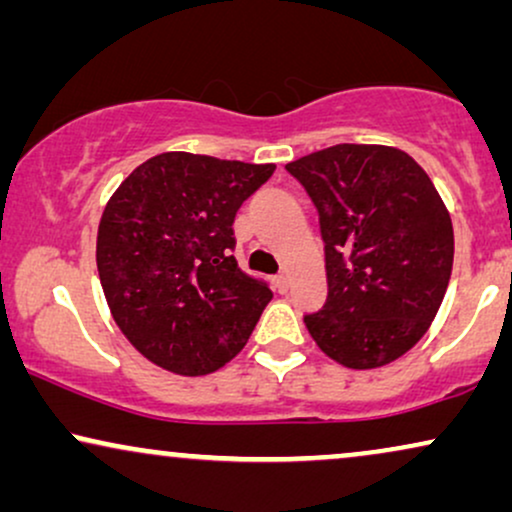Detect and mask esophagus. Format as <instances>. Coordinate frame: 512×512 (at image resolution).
<instances>
[{"label":"esophagus","mask_w":512,"mask_h":512,"mask_svg":"<svg viewBox=\"0 0 512 512\" xmlns=\"http://www.w3.org/2000/svg\"><path fill=\"white\" fill-rule=\"evenodd\" d=\"M274 286H276L278 293H288V288H290V278H288V274H278V276H274Z\"/></svg>","instance_id":"1"}]
</instances>
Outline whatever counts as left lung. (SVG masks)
Masks as SVG:
<instances>
[{
  "label": "left lung",
  "mask_w": 512,
  "mask_h": 512,
  "mask_svg": "<svg viewBox=\"0 0 512 512\" xmlns=\"http://www.w3.org/2000/svg\"><path fill=\"white\" fill-rule=\"evenodd\" d=\"M319 212L328 297L304 326L347 368H378L423 338L454 264V226L428 174L392 146L338 144L286 165Z\"/></svg>",
  "instance_id": "8db88e82"
}]
</instances>
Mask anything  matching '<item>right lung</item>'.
<instances>
[{
    "mask_svg": "<svg viewBox=\"0 0 512 512\" xmlns=\"http://www.w3.org/2000/svg\"><path fill=\"white\" fill-rule=\"evenodd\" d=\"M274 170L160 153L108 200L96 236L101 288L120 331L155 366L205 375L245 347L271 290L231 255L234 219Z\"/></svg>",
    "mask_w": 512,
    "mask_h": 512,
    "instance_id": "right-lung-1",
    "label": "right lung"
}]
</instances>
